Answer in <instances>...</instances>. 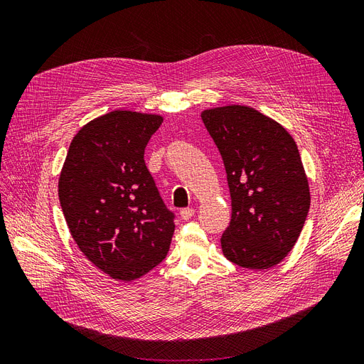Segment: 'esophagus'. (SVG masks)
Wrapping results in <instances>:
<instances>
[{
    "label": "esophagus",
    "instance_id": "obj_1",
    "mask_svg": "<svg viewBox=\"0 0 364 364\" xmlns=\"http://www.w3.org/2000/svg\"><path fill=\"white\" fill-rule=\"evenodd\" d=\"M194 214H196L194 208H183V209H181V213H179L182 220H190Z\"/></svg>",
    "mask_w": 364,
    "mask_h": 364
}]
</instances>
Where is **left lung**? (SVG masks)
Listing matches in <instances>:
<instances>
[{"label": "left lung", "instance_id": "8db88e82", "mask_svg": "<svg viewBox=\"0 0 364 364\" xmlns=\"http://www.w3.org/2000/svg\"><path fill=\"white\" fill-rule=\"evenodd\" d=\"M203 124L222 155L232 217L223 255L266 270L289 255L310 209V185L293 136L278 121L245 105L205 109Z\"/></svg>", "mask_w": 364, "mask_h": 364}]
</instances>
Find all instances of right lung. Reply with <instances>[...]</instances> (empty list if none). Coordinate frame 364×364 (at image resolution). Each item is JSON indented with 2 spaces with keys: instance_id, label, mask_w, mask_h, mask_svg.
Returning <instances> with one entry per match:
<instances>
[{
  "instance_id": "1",
  "label": "right lung",
  "mask_w": 364,
  "mask_h": 364,
  "mask_svg": "<svg viewBox=\"0 0 364 364\" xmlns=\"http://www.w3.org/2000/svg\"><path fill=\"white\" fill-rule=\"evenodd\" d=\"M164 117L117 109L73 138L59 176V200L83 255L112 279L132 282L165 258L174 232L144 162Z\"/></svg>"
}]
</instances>
